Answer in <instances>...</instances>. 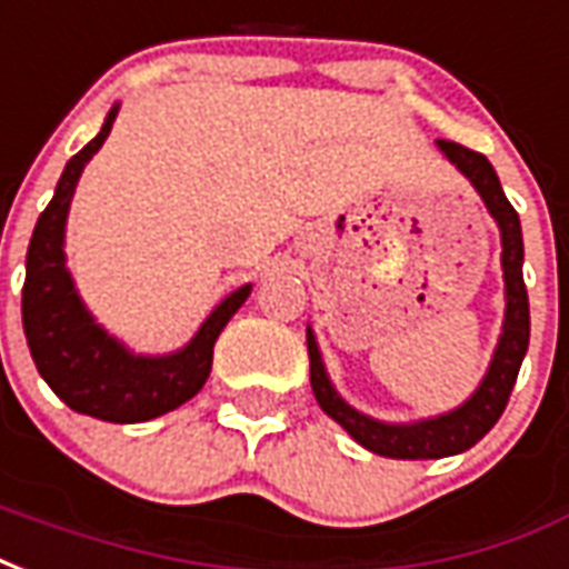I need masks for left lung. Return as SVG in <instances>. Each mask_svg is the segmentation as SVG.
I'll list each match as a JSON object with an SVG mask.
<instances>
[{
  "label": "left lung",
  "instance_id": "8db88e82",
  "mask_svg": "<svg viewBox=\"0 0 569 569\" xmlns=\"http://www.w3.org/2000/svg\"><path fill=\"white\" fill-rule=\"evenodd\" d=\"M437 147L449 156V162L465 174L477 192L486 201L488 213L498 220L500 226V264H503V280H507V319H503V335L495 349V359L488 368L486 380L477 389V395L458 407L452 413L437 416L428 422L416 425H386L370 419V416L356 413L338 391L331 389L326 377L322 359H319V347L313 335L307 331V352H310V386L317 395L319 407L326 410L335 422L347 428L352 440H359L365 449L377 452L386 458H446L465 452L473 443L495 428L500 413L507 410L509 395L519 377L521 359L528 352V338H531V313H528V289H525V277H521V259H525V247H521V226L519 213L509 204L495 168L486 156L470 150L456 141H437Z\"/></svg>",
  "mask_w": 569,
  "mask_h": 569
}]
</instances>
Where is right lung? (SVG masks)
Segmentation results:
<instances>
[{"label":"right lung","instance_id":"right-lung-1","mask_svg":"<svg viewBox=\"0 0 569 569\" xmlns=\"http://www.w3.org/2000/svg\"><path fill=\"white\" fill-rule=\"evenodd\" d=\"M113 117L117 108L104 117L102 132L81 153L71 156L53 199L38 217L27 250L23 331L38 373L74 413L129 425L174 410L208 382L213 343L226 322L234 317V310L247 301L250 286L231 292L199 328V335L189 340V347L162 359L132 356L123 343L108 338L92 322L66 271L62 234L71 192L90 156L104 144Z\"/></svg>","mask_w":569,"mask_h":569}]
</instances>
